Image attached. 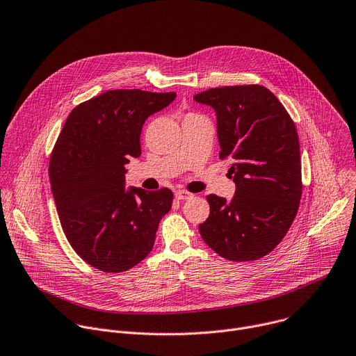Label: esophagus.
Wrapping results in <instances>:
<instances>
[{
	"label": "esophagus",
	"mask_w": 356,
	"mask_h": 356,
	"mask_svg": "<svg viewBox=\"0 0 356 356\" xmlns=\"http://www.w3.org/2000/svg\"><path fill=\"white\" fill-rule=\"evenodd\" d=\"M175 197L178 200H186V199H192L193 197V193L188 192V191H177L175 192Z\"/></svg>",
	"instance_id": "1"
}]
</instances>
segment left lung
<instances>
[{
	"mask_svg": "<svg viewBox=\"0 0 356 356\" xmlns=\"http://www.w3.org/2000/svg\"><path fill=\"white\" fill-rule=\"evenodd\" d=\"M195 101L215 108L220 160H233L232 202L207 195L210 213L199 225L203 241L220 257L248 262L268 255L289 232L303 184L295 122L258 84L210 88Z\"/></svg>",
	"mask_w": 356,
	"mask_h": 356,
	"instance_id": "left-lung-1",
	"label": "left lung"
}]
</instances>
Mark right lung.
I'll list each match as a JSON object with an SVG mask.
<instances>
[{
  "mask_svg": "<svg viewBox=\"0 0 356 356\" xmlns=\"http://www.w3.org/2000/svg\"><path fill=\"white\" fill-rule=\"evenodd\" d=\"M175 92L111 90L70 112L50 154L49 178L61 229L91 266L120 273L152 251L170 211L168 188L124 189V165L140 157L145 120Z\"/></svg>",
  "mask_w": 356,
  "mask_h": 356,
  "instance_id": "add662e5",
  "label": "right lung"
}]
</instances>
